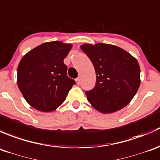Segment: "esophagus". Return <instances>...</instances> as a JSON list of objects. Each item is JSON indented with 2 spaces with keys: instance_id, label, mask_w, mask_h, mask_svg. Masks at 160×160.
Listing matches in <instances>:
<instances>
[{
  "instance_id": "obj_1",
  "label": "esophagus",
  "mask_w": 160,
  "mask_h": 160,
  "mask_svg": "<svg viewBox=\"0 0 160 160\" xmlns=\"http://www.w3.org/2000/svg\"><path fill=\"white\" fill-rule=\"evenodd\" d=\"M75 81H76L77 85H80V83H81V78H80V77H78V78H77L76 79H75Z\"/></svg>"
}]
</instances>
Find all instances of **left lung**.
<instances>
[{"mask_svg": "<svg viewBox=\"0 0 160 160\" xmlns=\"http://www.w3.org/2000/svg\"><path fill=\"white\" fill-rule=\"evenodd\" d=\"M80 48L96 74L95 86L86 92L88 102L105 114L126 106L140 85V67L136 58L113 44H83Z\"/></svg>", "mask_w": 160, "mask_h": 160, "instance_id": "8db88e82", "label": "left lung"}]
</instances>
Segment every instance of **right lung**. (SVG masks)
Instances as JSON below:
<instances>
[{
	"label": "right lung",
	"instance_id": "add662e5",
	"mask_svg": "<svg viewBox=\"0 0 160 160\" xmlns=\"http://www.w3.org/2000/svg\"><path fill=\"white\" fill-rule=\"evenodd\" d=\"M72 48L59 41L44 42L23 56L18 67V86L31 107L48 112L64 102L75 84L67 76L63 62Z\"/></svg>",
	"mask_w": 160,
	"mask_h": 160
}]
</instances>
